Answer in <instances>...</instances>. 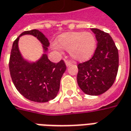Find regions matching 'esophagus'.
I'll return each mask as SVG.
<instances>
[{
  "label": "esophagus",
  "mask_w": 131,
  "mask_h": 131,
  "mask_svg": "<svg viewBox=\"0 0 131 131\" xmlns=\"http://www.w3.org/2000/svg\"><path fill=\"white\" fill-rule=\"evenodd\" d=\"M72 63L71 62H69V61H65V64L67 67H69V66L72 64Z\"/></svg>",
  "instance_id": "esophagus-1"
}]
</instances>
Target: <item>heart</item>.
Instances as JSON below:
<instances>
[{"mask_svg": "<svg viewBox=\"0 0 131 131\" xmlns=\"http://www.w3.org/2000/svg\"><path fill=\"white\" fill-rule=\"evenodd\" d=\"M60 47L69 51L72 59L79 62H86L94 54L96 41L94 35L89 32H69L62 34L57 38ZM58 50L59 46L54 45Z\"/></svg>", "mask_w": 131, "mask_h": 131, "instance_id": "obj_1", "label": "heart"}]
</instances>
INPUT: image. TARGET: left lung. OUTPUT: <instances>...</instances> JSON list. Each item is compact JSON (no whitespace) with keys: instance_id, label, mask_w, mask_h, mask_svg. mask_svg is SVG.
<instances>
[{"instance_id":"obj_1","label":"left lung","mask_w":131,"mask_h":131,"mask_svg":"<svg viewBox=\"0 0 131 131\" xmlns=\"http://www.w3.org/2000/svg\"><path fill=\"white\" fill-rule=\"evenodd\" d=\"M97 47L90 60L78 65L77 83L85 94L99 96L109 89L118 69V52L109 34L91 28Z\"/></svg>"}]
</instances>
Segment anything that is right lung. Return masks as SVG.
<instances>
[{
    "mask_svg": "<svg viewBox=\"0 0 131 131\" xmlns=\"http://www.w3.org/2000/svg\"><path fill=\"white\" fill-rule=\"evenodd\" d=\"M23 35L34 36L42 44L43 54L35 62L25 59L19 50V40ZM49 46V40L42 32L32 30L21 33L12 47L9 69L13 82L25 98L37 103L47 102L56 97L60 80L66 71L63 60L54 63L48 59Z\"/></svg>",
    "mask_w": 131,
    "mask_h": 131,
    "instance_id": "right-lung-1",
    "label": "right lung"
}]
</instances>
